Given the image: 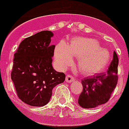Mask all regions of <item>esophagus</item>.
I'll return each instance as SVG.
<instances>
[{
	"instance_id": "34e87169",
	"label": "esophagus",
	"mask_w": 129,
	"mask_h": 129,
	"mask_svg": "<svg viewBox=\"0 0 129 129\" xmlns=\"http://www.w3.org/2000/svg\"><path fill=\"white\" fill-rule=\"evenodd\" d=\"M75 79L74 78L71 76V75H67L66 78V81L68 83H71L73 81H74Z\"/></svg>"
}]
</instances>
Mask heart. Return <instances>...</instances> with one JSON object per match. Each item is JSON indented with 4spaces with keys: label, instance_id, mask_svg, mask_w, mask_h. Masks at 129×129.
Instances as JSON below:
<instances>
[{
    "label": "heart",
    "instance_id": "b5f03b06",
    "mask_svg": "<svg viewBox=\"0 0 129 129\" xmlns=\"http://www.w3.org/2000/svg\"><path fill=\"white\" fill-rule=\"evenodd\" d=\"M72 56L78 58V66L81 72L87 76L96 74L104 70L110 62V53L100 46L96 39L76 37L68 45L63 41L57 45L55 58L61 68L72 64Z\"/></svg>",
    "mask_w": 129,
    "mask_h": 129
}]
</instances>
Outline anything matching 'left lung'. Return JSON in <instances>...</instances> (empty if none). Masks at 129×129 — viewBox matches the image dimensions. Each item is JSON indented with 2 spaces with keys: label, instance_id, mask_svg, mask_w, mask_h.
<instances>
[{
  "label": "left lung",
  "instance_id": "1",
  "mask_svg": "<svg viewBox=\"0 0 129 129\" xmlns=\"http://www.w3.org/2000/svg\"><path fill=\"white\" fill-rule=\"evenodd\" d=\"M118 59L115 51L107 72L82 80L83 90L78 104L84 108H92L105 104L110 99L118 82Z\"/></svg>",
  "mask_w": 129,
  "mask_h": 129
}]
</instances>
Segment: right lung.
<instances>
[{
    "mask_svg": "<svg viewBox=\"0 0 129 129\" xmlns=\"http://www.w3.org/2000/svg\"><path fill=\"white\" fill-rule=\"evenodd\" d=\"M53 35L51 31H43L25 38L14 55L11 80L19 99L30 106L47 104L53 88L66 78L51 64L55 47L49 45Z\"/></svg>",
    "mask_w": 129,
    "mask_h": 129,
    "instance_id": "add662e5",
    "label": "right lung"
}]
</instances>
